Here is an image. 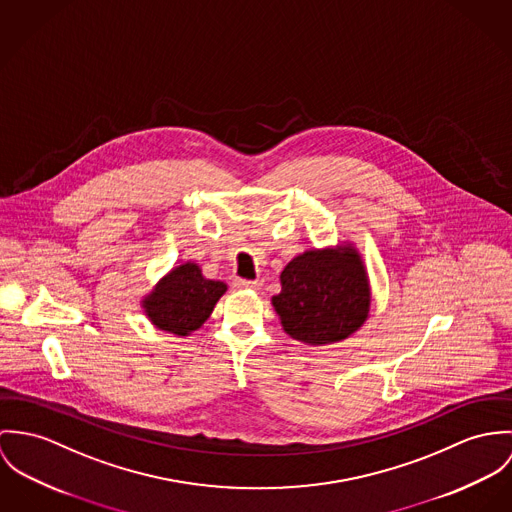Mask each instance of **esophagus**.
I'll use <instances>...</instances> for the list:
<instances>
[{
    "label": "esophagus",
    "mask_w": 512,
    "mask_h": 512,
    "mask_svg": "<svg viewBox=\"0 0 512 512\" xmlns=\"http://www.w3.org/2000/svg\"><path fill=\"white\" fill-rule=\"evenodd\" d=\"M233 284H235V288H239V290H257V288H259V283H255V281H243V279H237Z\"/></svg>",
    "instance_id": "34e87169"
}]
</instances>
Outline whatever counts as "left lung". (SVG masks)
<instances>
[{
  "label": "left lung",
  "mask_w": 512,
  "mask_h": 512,
  "mask_svg": "<svg viewBox=\"0 0 512 512\" xmlns=\"http://www.w3.org/2000/svg\"><path fill=\"white\" fill-rule=\"evenodd\" d=\"M371 283L365 261L351 241L306 249L281 273V292L273 296L284 332L312 347L347 340L367 322Z\"/></svg>",
  "instance_id": "8db88e82"
}]
</instances>
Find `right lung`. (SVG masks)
Wrapping results in <instances>:
<instances>
[{"mask_svg": "<svg viewBox=\"0 0 512 512\" xmlns=\"http://www.w3.org/2000/svg\"><path fill=\"white\" fill-rule=\"evenodd\" d=\"M226 290L224 281L206 279L198 263L184 261L141 296V308L157 330L186 338L204 326Z\"/></svg>", "mask_w": 512, "mask_h": 512, "instance_id": "obj_1", "label": "right lung"}]
</instances>
